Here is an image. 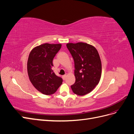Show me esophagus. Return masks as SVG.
I'll use <instances>...</instances> for the list:
<instances>
[{
	"mask_svg": "<svg viewBox=\"0 0 134 134\" xmlns=\"http://www.w3.org/2000/svg\"><path fill=\"white\" fill-rule=\"evenodd\" d=\"M63 80H65L66 79V75L65 74V75H63Z\"/></svg>",
	"mask_w": 134,
	"mask_h": 134,
	"instance_id": "34e87169",
	"label": "esophagus"
}]
</instances>
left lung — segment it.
<instances>
[{
  "mask_svg": "<svg viewBox=\"0 0 134 134\" xmlns=\"http://www.w3.org/2000/svg\"><path fill=\"white\" fill-rule=\"evenodd\" d=\"M68 49L74 61L75 83L71 86L75 94L84 96L91 92L98 84L102 64L96 48L86 43H68Z\"/></svg>",
  "mask_w": 134,
  "mask_h": 134,
  "instance_id": "8db88e82",
  "label": "left lung"
}]
</instances>
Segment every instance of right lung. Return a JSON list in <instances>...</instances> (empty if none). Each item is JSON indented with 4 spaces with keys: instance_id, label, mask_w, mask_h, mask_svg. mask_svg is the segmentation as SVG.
<instances>
[{
    "instance_id": "right-lung-1",
    "label": "right lung",
    "mask_w": 134,
    "mask_h": 134,
    "mask_svg": "<svg viewBox=\"0 0 134 134\" xmlns=\"http://www.w3.org/2000/svg\"><path fill=\"white\" fill-rule=\"evenodd\" d=\"M61 47V44L44 43L33 48L28 56L30 80L36 90L43 94H54L63 83V79L52 69V60Z\"/></svg>"
}]
</instances>
